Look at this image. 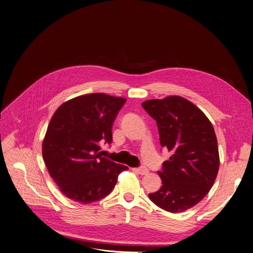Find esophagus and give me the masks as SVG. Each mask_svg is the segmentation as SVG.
<instances>
[{
	"label": "esophagus",
	"mask_w": 253,
	"mask_h": 253,
	"mask_svg": "<svg viewBox=\"0 0 253 253\" xmlns=\"http://www.w3.org/2000/svg\"><path fill=\"white\" fill-rule=\"evenodd\" d=\"M135 171L138 172V173L141 174V175H146V174L149 173V170H148L146 167H139V168H136Z\"/></svg>",
	"instance_id": "1"
}]
</instances>
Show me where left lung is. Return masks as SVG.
<instances>
[{
    "instance_id": "1",
    "label": "left lung",
    "mask_w": 253,
    "mask_h": 253,
    "mask_svg": "<svg viewBox=\"0 0 253 253\" xmlns=\"http://www.w3.org/2000/svg\"><path fill=\"white\" fill-rule=\"evenodd\" d=\"M156 120L161 146L172 155L158 171L161 188L149 194L160 208L183 212L200 202L214 184L219 169V152L214 128L192 102L180 96L142 103Z\"/></svg>"
}]
</instances>
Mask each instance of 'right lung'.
<instances>
[{
  "instance_id": "obj_1",
  "label": "right lung",
  "mask_w": 253,
  "mask_h": 253,
  "mask_svg": "<svg viewBox=\"0 0 253 253\" xmlns=\"http://www.w3.org/2000/svg\"><path fill=\"white\" fill-rule=\"evenodd\" d=\"M126 99L92 93L63 103L42 144L43 159L61 192L82 204L110 194L128 167L100 155L99 144L112 142V126Z\"/></svg>"
}]
</instances>
